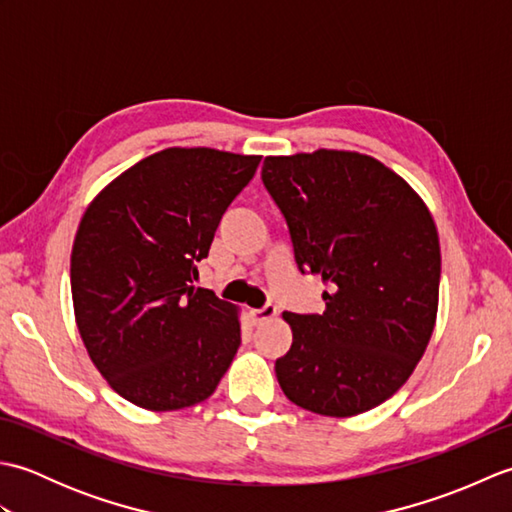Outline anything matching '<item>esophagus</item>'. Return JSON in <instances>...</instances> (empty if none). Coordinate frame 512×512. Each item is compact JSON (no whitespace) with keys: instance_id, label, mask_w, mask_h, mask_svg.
<instances>
[{"instance_id":"34e87169","label":"esophagus","mask_w":512,"mask_h":512,"mask_svg":"<svg viewBox=\"0 0 512 512\" xmlns=\"http://www.w3.org/2000/svg\"><path fill=\"white\" fill-rule=\"evenodd\" d=\"M277 317V308L273 303H266L264 308H257V310H250V321L253 325H264L268 321H273Z\"/></svg>"}]
</instances>
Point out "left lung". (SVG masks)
<instances>
[{
  "label": "left lung",
  "mask_w": 512,
  "mask_h": 512,
  "mask_svg": "<svg viewBox=\"0 0 512 512\" xmlns=\"http://www.w3.org/2000/svg\"><path fill=\"white\" fill-rule=\"evenodd\" d=\"M262 180L299 270L330 284L323 314L284 312L292 345L275 363L279 385L321 416L374 409L407 383L436 325L440 239L427 204L356 151L268 156Z\"/></svg>",
  "instance_id": "1"
}]
</instances>
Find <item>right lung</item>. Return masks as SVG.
Listing matches in <instances>:
<instances>
[{
	"label": "right lung",
	"mask_w": 512,
	"mask_h": 512,
	"mask_svg": "<svg viewBox=\"0 0 512 512\" xmlns=\"http://www.w3.org/2000/svg\"><path fill=\"white\" fill-rule=\"evenodd\" d=\"M259 160L169 147L129 167L85 209L70 257L76 328L96 369L134 405H198L233 363L237 308L191 284Z\"/></svg>",
	"instance_id": "1"
}]
</instances>
